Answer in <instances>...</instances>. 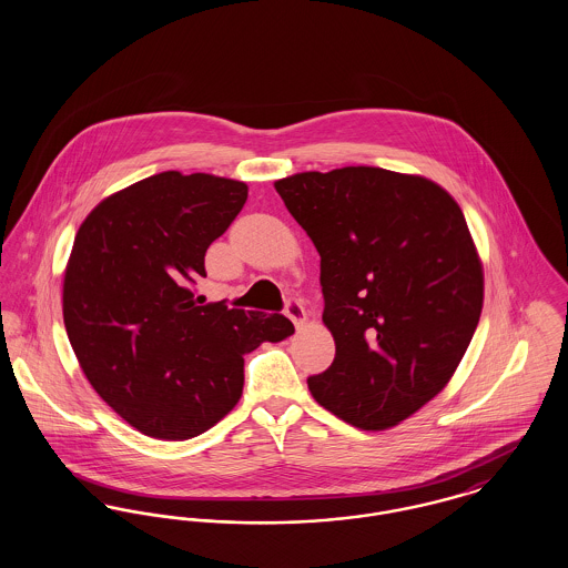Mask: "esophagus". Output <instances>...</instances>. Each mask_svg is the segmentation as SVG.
Segmentation results:
<instances>
[{
	"mask_svg": "<svg viewBox=\"0 0 568 568\" xmlns=\"http://www.w3.org/2000/svg\"><path fill=\"white\" fill-rule=\"evenodd\" d=\"M285 315L294 322L296 327H302L304 322H306V313H304V306H302V302L297 300V297H290L287 300V304H285Z\"/></svg>",
	"mask_w": 568,
	"mask_h": 568,
	"instance_id": "1",
	"label": "esophagus"
}]
</instances>
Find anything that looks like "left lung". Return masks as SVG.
Masks as SVG:
<instances>
[{
	"instance_id": "1",
	"label": "left lung",
	"mask_w": 568,
	"mask_h": 568,
	"mask_svg": "<svg viewBox=\"0 0 568 568\" xmlns=\"http://www.w3.org/2000/svg\"><path fill=\"white\" fill-rule=\"evenodd\" d=\"M322 257L332 366L320 405L362 430L405 422L449 383L484 308V266L458 202L430 179L373 165L274 183Z\"/></svg>"
}]
</instances>
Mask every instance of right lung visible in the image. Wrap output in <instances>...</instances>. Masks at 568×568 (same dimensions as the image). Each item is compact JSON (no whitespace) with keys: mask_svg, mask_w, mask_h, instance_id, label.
Here are the masks:
<instances>
[{"mask_svg":"<svg viewBox=\"0 0 568 568\" xmlns=\"http://www.w3.org/2000/svg\"><path fill=\"white\" fill-rule=\"evenodd\" d=\"M248 187L168 170L104 197L82 221L63 274V324L106 405L153 438L206 433L241 400L244 353L294 324L202 304L204 255L243 211Z\"/></svg>","mask_w":568,"mask_h":568,"instance_id":"right-lung-1","label":"right lung"}]
</instances>
